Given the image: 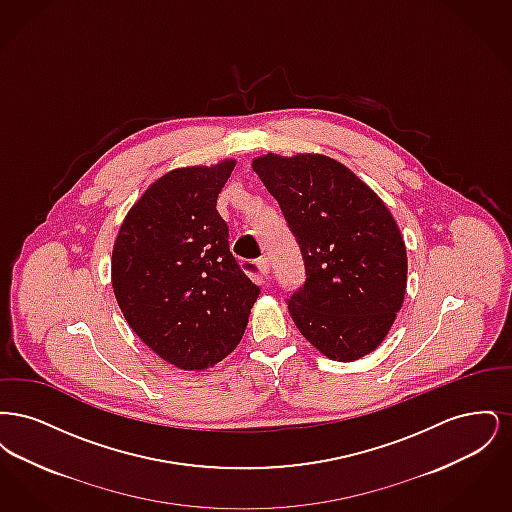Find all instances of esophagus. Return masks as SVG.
Here are the masks:
<instances>
[{"instance_id":"1","label":"esophagus","mask_w":512,"mask_h":512,"mask_svg":"<svg viewBox=\"0 0 512 512\" xmlns=\"http://www.w3.org/2000/svg\"><path fill=\"white\" fill-rule=\"evenodd\" d=\"M257 268H259L261 274L267 276L268 270H270V261H268L267 257H261V259L257 261Z\"/></svg>"}]
</instances>
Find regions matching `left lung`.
I'll return each instance as SVG.
<instances>
[{"label": "left lung", "instance_id": "left-lung-1", "mask_svg": "<svg viewBox=\"0 0 512 512\" xmlns=\"http://www.w3.org/2000/svg\"><path fill=\"white\" fill-rule=\"evenodd\" d=\"M251 167L278 201L305 261L307 280L288 301L295 326L332 361L372 353L407 292V247L390 209L328 155L267 153Z\"/></svg>", "mask_w": 512, "mask_h": 512}]
</instances>
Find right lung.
Returning <instances> with one entry per match:
<instances>
[{
  "instance_id": "1",
  "label": "right lung",
  "mask_w": 512,
  "mask_h": 512,
  "mask_svg": "<svg viewBox=\"0 0 512 512\" xmlns=\"http://www.w3.org/2000/svg\"><path fill=\"white\" fill-rule=\"evenodd\" d=\"M236 159L165 172L122 220L111 284L136 336L180 370L213 368L242 341L261 288L228 245L217 199Z\"/></svg>"
}]
</instances>
